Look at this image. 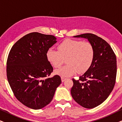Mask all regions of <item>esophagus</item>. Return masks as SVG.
Segmentation results:
<instances>
[{
	"label": "esophagus",
	"mask_w": 122,
	"mask_h": 122,
	"mask_svg": "<svg viewBox=\"0 0 122 122\" xmlns=\"http://www.w3.org/2000/svg\"><path fill=\"white\" fill-rule=\"evenodd\" d=\"M66 79V78H63V77H61V81H62V82H63V81H65Z\"/></svg>",
	"instance_id": "1"
}]
</instances>
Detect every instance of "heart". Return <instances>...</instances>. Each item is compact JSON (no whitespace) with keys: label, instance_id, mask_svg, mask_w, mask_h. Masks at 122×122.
I'll return each instance as SVG.
<instances>
[{"label":"heart","instance_id":"b5f03b06","mask_svg":"<svg viewBox=\"0 0 122 122\" xmlns=\"http://www.w3.org/2000/svg\"><path fill=\"white\" fill-rule=\"evenodd\" d=\"M58 51L50 48L46 56L55 68L60 67L66 59L67 65L55 71L63 77L72 76L77 72L83 74L91 66L93 60V48L91 43L77 40L66 39L60 43Z\"/></svg>","mask_w":122,"mask_h":122}]
</instances>
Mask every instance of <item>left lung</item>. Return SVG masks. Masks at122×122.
<instances>
[{
    "instance_id": "left-lung-1",
    "label": "left lung",
    "mask_w": 122,
    "mask_h": 122,
    "mask_svg": "<svg viewBox=\"0 0 122 122\" xmlns=\"http://www.w3.org/2000/svg\"><path fill=\"white\" fill-rule=\"evenodd\" d=\"M87 39L93 48L92 65L79 79H72L71 94L76 102L92 109L104 102L114 87L117 75V58L112 47L100 37L90 33L74 36Z\"/></svg>"
}]
</instances>
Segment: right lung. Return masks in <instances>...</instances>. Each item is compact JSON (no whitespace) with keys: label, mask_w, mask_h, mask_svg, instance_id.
I'll return each instance as SVG.
<instances>
[{"label":"right lung","mask_w":122,"mask_h":122,"mask_svg":"<svg viewBox=\"0 0 122 122\" xmlns=\"http://www.w3.org/2000/svg\"><path fill=\"white\" fill-rule=\"evenodd\" d=\"M56 40L51 35L28 34L14 44L9 53L8 81L17 99L31 109H41L50 104L61 83L59 75L47 78L53 69L46 54Z\"/></svg>","instance_id":"add662e5"}]
</instances>
